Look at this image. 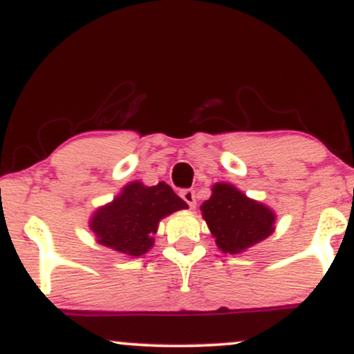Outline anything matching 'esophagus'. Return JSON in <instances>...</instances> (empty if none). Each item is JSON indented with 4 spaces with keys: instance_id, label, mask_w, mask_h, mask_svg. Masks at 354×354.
Here are the masks:
<instances>
[{
    "instance_id": "obj_1",
    "label": "esophagus",
    "mask_w": 354,
    "mask_h": 354,
    "mask_svg": "<svg viewBox=\"0 0 354 354\" xmlns=\"http://www.w3.org/2000/svg\"><path fill=\"white\" fill-rule=\"evenodd\" d=\"M180 197L184 198L185 202H187L190 209L196 207V192H194L192 189H184V190H182V192H180Z\"/></svg>"
}]
</instances>
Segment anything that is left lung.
<instances>
[{"label": "left lung", "instance_id": "left-lung-1", "mask_svg": "<svg viewBox=\"0 0 354 354\" xmlns=\"http://www.w3.org/2000/svg\"><path fill=\"white\" fill-rule=\"evenodd\" d=\"M201 210L217 248L225 254H239L274 232L272 210L230 184L214 185Z\"/></svg>", "mask_w": 354, "mask_h": 354}]
</instances>
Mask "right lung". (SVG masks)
I'll list each match as a JSON object with an SVG mask.
<instances>
[{
  "label": "right lung",
  "instance_id": "obj_1",
  "mask_svg": "<svg viewBox=\"0 0 354 354\" xmlns=\"http://www.w3.org/2000/svg\"><path fill=\"white\" fill-rule=\"evenodd\" d=\"M189 205L167 185L158 182L147 187L142 182H130L120 196L93 214L90 229L98 244L125 256L138 257L153 245L158 222Z\"/></svg>",
  "mask_w": 354,
  "mask_h": 354
}]
</instances>
